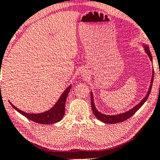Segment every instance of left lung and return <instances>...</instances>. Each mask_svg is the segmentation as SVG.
I'll return each mask as SVG.
<instances>
[{"label": "left lung", "mask_w": 160, "mask_h": 160, "mask_svg": "<svg viewBox=\"0 0 160 160\" xmlns=\"http://www.w3.org/2000/svg\"><path fill=\"white\" fill-rule=\"evenodd\" d=\"M142 45L144 46L145 52L147 54L148 57H149L151 62H153V58H152V56L151 54V52L149 50V48H148V46L147 45H145V44H144V43L142 44ZM153 78H154V70L153 69V72H152V78H151V84H150L149 88H148V92H147V93L145 97H144L142 99V101H141L140 103H138L136 106L133 107V108L130 109L129 111H127V112H122V113L116 114V115H106V114H102L100 112H99V111L97 110V108H95L94 101H93V95H92V92H91V108H92V112H93V113L95 114V116L99 121L105 122V123H109V124L117 123V122H123L125 120H127L128 118H129V117H132L133 115L134 114L137 112V111H138V110L140 109V108L142 107V106L144 104V102L147 101V99H148V96H149L151 91Z\"/></svg>", "instance_id": "obj_1"}]
</instances>
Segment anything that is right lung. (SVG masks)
<instances>
[{
	"label": "right lung",
	"mask_w": 160,
	"mask_h": 160,
	"mask_svg": "<svg viewBox=\"0 0 160 160\" xmlns=\"http://www.w3.org/2000/svg\"><path fill=\"white\" fill-rule=\"evenodd\" d=\"M71 88L72 86L69 85V86L65 89V91L62 92V94L61 95L60 98L58 99L57 102L55 103V105L52 108H51L50 110L42 113L31 114L25 112L24 111H22L21 110L18 109V108H16L14 105H13L12 102H9L15 110H17L18 112L20 113L21 114H22L23 116L27 117L30 120L40 124H53L60 121L62 118L63 116H64L65 111V106L66 99L67 98H68V95Z\"/></svg>",
	"instance_id": "obj_1"
}]
</instances>
